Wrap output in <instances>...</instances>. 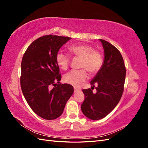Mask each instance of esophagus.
<instances>
[{
    "label": "esophagus",
    "instance_id": "34e87169",
    "mask_svg": "<svg viewBox=\"0 0 148 148\" xmlns=\"http://www.w3.org/2000/svg\"><path fill=\"white\" fill-rule=\"evenodd\" d=\"M81 89H78V88H74V92H78Z\"/></svg>",
    "mask_w": 148,
    "mask_h": 148
}]
</instances>
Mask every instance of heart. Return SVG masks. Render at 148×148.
Returning <instances> with one entry per match:
<instances>
[{"label":"heart","mask_w":148,"mask_h":148,"mask_svg":"<svg viewBox=\"0 0 148 148\" xmlns=\"http://www.w3.org/2000/svg\"><path fill=\"white\" fill-rule=\"evenodd\" d=\"M70 53L73 57L81 59L79 70H71L64 76V82L75 87H79L88 79L86 70L90 74H95L103 64V56L100 51L94 49L93 47L86 44H79L71 46ZM56 62L62 70L69 68L70 57L62 51L58 52Z\"/></svg>","instance_id":"b5f03b06"}]
</instances>
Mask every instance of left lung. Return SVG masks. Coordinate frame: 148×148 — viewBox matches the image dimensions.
<instances>
[{
  "label": "left lung",
  "instance_id": "8db88e82",
  "mask_svg": "<svg viewBox=\"0 0 148 148\" xmlns=\"http://www.w3.org/2000/svg\"><path fill=\"white\" fill-rule=\"evenodd\" d=\"M104 52L101 69L90 83L96 88L94 94L90 88L83 89L84 100L82 110L86 117L97 120L105 117L117 105L122 96L126 75L123 57L118 49L105 40L99 39Z\"/></svg>",
  "mask_w": 148,
  "mask_h": 148
}]
</instances>
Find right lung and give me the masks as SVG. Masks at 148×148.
Returning <instances> with one entry per match:
<instances>
[{"label":"right lung","instance_id":"1","mask_svg":"<svg viewBox=\"0 0 148 148\" xmlns=\"http://www.w3.org/2000/svg\"><path fill=\"white\" fill-rule=\"evenodd\" d=\"M71 39L52 34L44 36L30 44L22 59V92L31 109L44 119L59 117L73 93L71 85L60 83L61 75L56 62L57 52Z\"/></svg>","mask_w":148,"mask_h":148}]
</instances>
